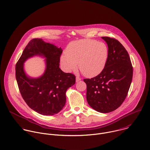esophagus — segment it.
I'll list each match as a JSON object with an SVG mask.
<instances>
[{"mask_svg": "<svg viewBox=\"0 0 150 150\" xmlns=\"http://www.w3.org/2000/svg\"><path fill=\"white\" fill-rule=\"evenodd\" d=\"M80 80H81V79H80L79 77L77 76L76 78V82H79V81H80Z\"/></svg>", "mask_w": 150, "mask_h": 150, "instance_id": "obj_1", "label": "esophagus"}]
</instances>
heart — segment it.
<instances>
[{
  "mask_svg": "<svg viewBox=\"0 0 150 150\" xmlns=\"http://www.w3.org/2000/svg\"><path fill=\"white\" fill-rule=\"evenodd\" d=\"M109 50L104 42L91 39H83L71 42L66 47L64 55L60 59L64 70L70 73L77 69L88 77L99 74L104 69Z\"/></svg>",
  "mask_w": 150,
  "mask_h": 150,
  "instance_id": "1",
  "label": "heart"
}]
</instances>
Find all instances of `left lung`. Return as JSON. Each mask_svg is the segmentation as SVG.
<instances>
[{
	"label": "left lung",
	"instance_id": "1",
	"mask_svg": "<svg viewBox=\"0 0 150 150\" xmlns=\"http://www.w3.org/2000/svg\"><path fill=\"white\" fill-rule=\"evenodd\" d=\"M101 38L109 50L106 65L98 76L84 81L89 105L98 112L107 113L118 108L125 99L133 69L127 51L118 40L109 37Z\"/></svg>",
	"mask_w": 150,
	"mask_h": 150
}]
</instances>
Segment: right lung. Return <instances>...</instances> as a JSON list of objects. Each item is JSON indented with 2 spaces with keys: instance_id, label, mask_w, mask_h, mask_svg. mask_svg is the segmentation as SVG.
Returning <instances> with one entry per match:
<instances>
[{
  "instance_id": "right-lung-1",
  "label": "right lung",
  "mask_w": 150,
  "mask_h": 150,
  "mask_svg": "<svg viewBox=\"0 0 150 150\" xmlns=\"http://www.w3.org/2000/svg\"><path fill=\"white\" fill-rule=\"evenodd\" d=\"M63 50L42 39H32L25 48L16 65V78L21 95L28 106L44 115L59 112L66 101L67 90L76 83V77L59 68ZM39 56L45 59L46 68L38 78L29 76L24 69L29 58Z\"/></svg>"
}]
</instances>
